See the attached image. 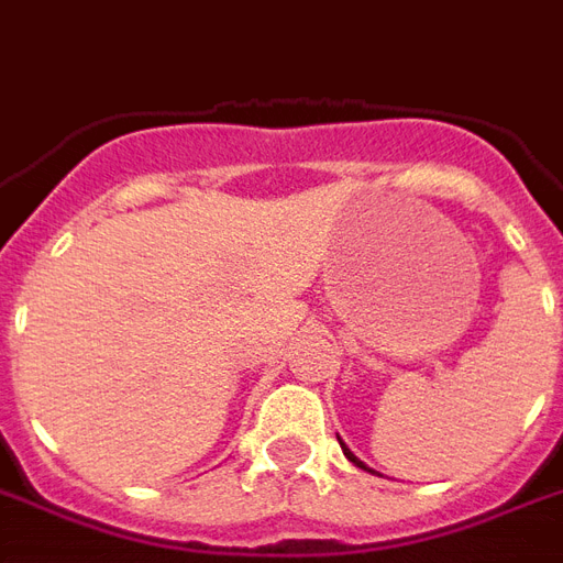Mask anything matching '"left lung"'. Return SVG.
Instances as JSON below:
<instances>
[{
    "instance_id": "obj_1",
    "label": "left lung",
    "mask_w": 563,
    "mask_h": 563,
    "mask_svg": "<svg viewBox=\"0 0 563 563\" xmlns=\"http://www.w3.org/2000/svg\"><path fill=\"white\" fill-rule=\"evenodd\" d=\"M336 439H340V435H336ZM340 448H343V453H345V460H349V462H352V465H357V468H364V472H369V468H366V465H364V462H361V460H357V456H355V453H352V451H349V448H345V444H343V441H340Z\"/></svg>"
}]
</instances>
